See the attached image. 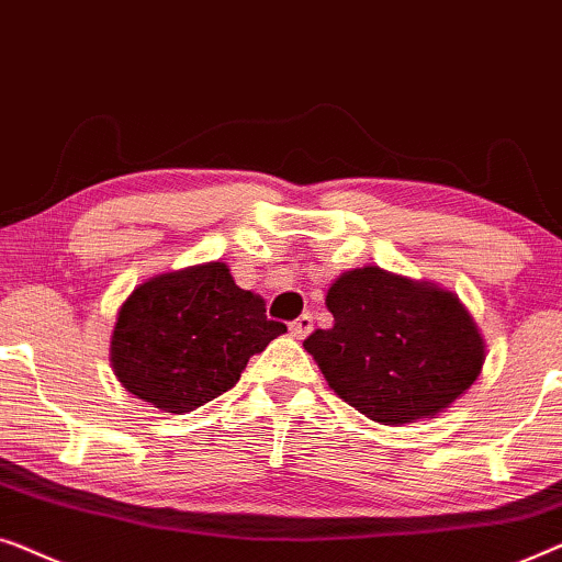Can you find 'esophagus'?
Returning a JSON list of instances; mask_svg holds the SVG:
<instances>
[{"instance_id": "obj_1", "label": "esophagus", "mask_w": 562, "mask_h": 562, "mask_svg": "<svg viewBox=\"0 0 562 562\" xmlns=\"http://www.w3.org/2000/svg\"><path fill=\"white\" fill-rule=\"evenodd\" d=\"M313 330V315L311 313H303L300 318H295L290 323V334L295 338H305L307 334Z\"/></svg>"}]
</instances>
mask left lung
<instances>
[{
	"label": "left lung",
	"mask_w": 562,
	"mask_h": 562,
	"mask_svg": "<svg viewBox=\"0 0 562 562\" xmlns=\"http://www.w3.org/2000/svg\"><path fill=\"white\" fill-rule=\"evenodd\" d=\"M334 326L303 341L330 390L369 420L432 417L476 382L484 336L453 292L361 267L328 288Z\"/></svg>",
	"instance_id": "8db88e82"
}]
</instances>
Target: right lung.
I'll use <instances>...</instances> for the list:
<instances>
[{
	"label": "right lung",
	"mask_w": 562,
	"mask_h": 562,
	"mask_svg": "<svg viewBox=\"0 0 562 562\" xmlns=\"http://www.w3.org/2000/svg\"><path fill=\"white\" fill-rule=\"evenodd\" d=\"M284 330L224 262H205L132 290L116 315L109 361L126 392L183 415L232 390L247 361Z\"/></svg>",
	"instance_id": "right-lung-1"
}]
</instances>
